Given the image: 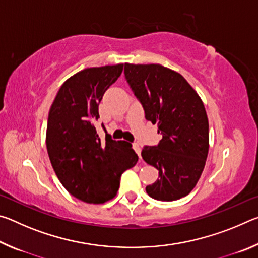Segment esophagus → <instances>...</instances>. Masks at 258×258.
I'll use <instances>...</instances> for the list:
<instances>
[{"mask_svg":"<svg viewBox=\"0 0 258 258\" xmlns=\"http://www.w3.org/2000/svg\"><path fill=\"white\" fill-rule=\"evenodd\" d=\"M132 147H133V149H134V151L137 152V154L139 155V157L140 158H141V147H140V145L139 143H133L132 145Z\"/></svg>","mask_w":258,"mask_h":258,"instance_id":"1","label":"esophagus"}]
</instances>
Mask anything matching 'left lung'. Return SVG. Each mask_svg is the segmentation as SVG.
I'll use <instances>...</instances> for the list:
<instances>
[{"label": "left lung", "instance_id": "8db88e82", "mask_svg": "<svg viewBox=\"0 0 258 258\" xmlns=\"http://www.w3.org/2000/svg\"><path fill=\"white\" fill-rule=\"evenodd\" d=\"M125 77L142 103L146 119L163 135L157 147H145L141 156L159 171L146 187L151 198L173 202L197 184L209 149V126L203 100L181 74L159 63H125Z\"/></svg>", "mask_w": 258, "mask_h": 258}]
</instances>
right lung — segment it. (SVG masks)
I'll return each mask as SVG.
<instances>
[{"label":"right lung","instance_id":"obj_1","mask_svg":"<svg viewBox=\"0 0 258 258\" xmlns=\"http://www.w3.org/2000/svg\"><path fill=\"white\" fill-rule=\"evenodd\" d=\"M124 63L91 67L76 73L61 85L47 118L46 149L61 184L87 204H103L116 197L120 176L139 157L126 141L95 130L99 103L117 81Z\"/></svg>","mask_w":258,"mask_h":258}]
</instances>
